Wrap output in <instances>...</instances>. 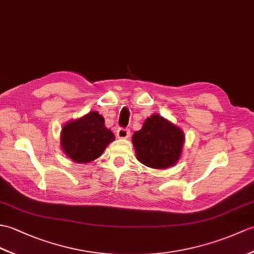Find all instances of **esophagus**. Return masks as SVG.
<instances>
[{
  "instance_id": "esophagus-1",
  "label": "esophagus",
  "mask_w": 254,
  "mask_h": 254,
  "mask_svg": "<svg viewBox=\"0 0 254 254\" xmlns=\"http://www.w3.org/2000/svg\"><path fill=\"white\" fill-rule=\"evenodd\" d=\"M129 135H131V133H129L128 128L119 127L117 129V136L119 138H127L129 137Z\"/></svg>"
}]
</instances>
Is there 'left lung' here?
I'll list each match as a JSON object with an SVG mask.
<instances>
[{"label": "left lung", "mask_w": 254, "mask_h": 254, "mask_svg": "<svg viewBox=\"0 0 254 254\" xmlns=\"http://www.w3.org/2000/svg\"><path fill=\"white\" fill-rule=\"evenodd\" d=\"M132 140L138 161L149 168L167 169L179 160L184 133L163 117L152 115L133 134Z\"/></svg>", "instance_id": "left-lung-1"}]
</instances>
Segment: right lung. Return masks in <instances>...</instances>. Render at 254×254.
Instances as JSON below:
<instances>
[{"mask_svg":"<svg viewBox=\"0 0 254 254\" xmlns=\"http://www.w3.org/2000/svg\"><path fill=\"white\" fill-rule=\"evenodd\" d=\"M115 134L105 127L97 111H91L78 120L67 123L62 131V148L74 162L86 163L103 154Z\"/></svg>","mask_w":254,"mask_h":254,"instance_id":"add662e5","label":"right lung"}]
</instances>
